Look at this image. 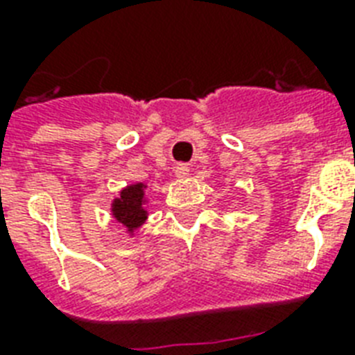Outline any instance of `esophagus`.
<instances>
[{"instance_id":"1","label":"esophagus","mask_w":355,"mask_h":355,"mask_svg":"<svg viewBox=\"0 0 355 355\" xmlns=\"http://www.w3.org/2000/svg\"><path fill=\"white\" fill-rule=\"evenodd\" d=\"M175 175H177L178 178H186L189 175V169H188V166H182V164H180V166H177V169H175Z\"/></svg>"}]
</instances>
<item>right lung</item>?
Wrapping results in <instances>:
<instances>
[{"label": "right lung", "instance_id": "right-lung-1", "mask_svg": "<svg viewBox=\"0 0 355 355\" xmlns=\"http://www.w3.org/2000/svg\"><path fill=\"white\" fill-rule=\"evenodd\" d=\"M112 211L116 219L128 230L141 227L147 219V211L144 208V184H134L123 189L121 197L114 200Z\"/></svg>", "mask_w": 355, "mask_h": 355}]
</instances>
